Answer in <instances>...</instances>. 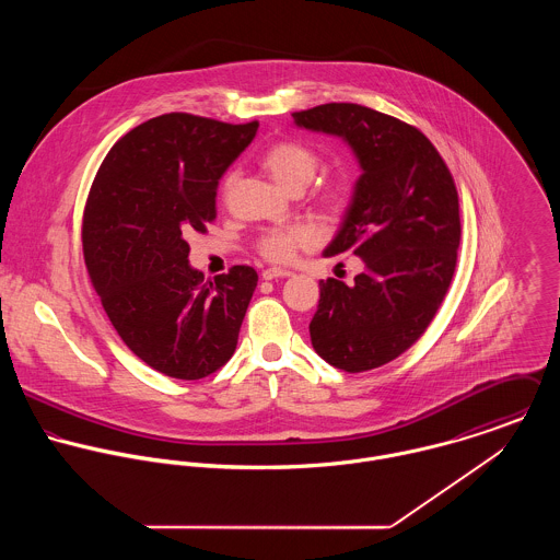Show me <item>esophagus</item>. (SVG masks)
<instances>
[{"label": "esophagus", "instance_id": "34e87169", "mask_svg": "<svg viewBox=\"0 0 560 560\" xmlns=\"http://www.w3.org/2000/svg\"><path fill=\"white\" fill-rule=\"evenodd\" d=\"M262 280H278V278H289V276H293L289 269H278V267H269V269H265L262 273Z\"/></svg>", "mask_w": 560, "mask_h": 560}]
</instances>
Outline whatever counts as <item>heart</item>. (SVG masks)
Returning <instances> with one entry per match:
<instances>
[{"label":"heart","instance_id":"b5f03b06","mask_svg":"<svg viewBox=\"0 0 560 560\" xmlns=\"http://www.w3.org/2000/svg\"><path fill=\"white\" fill-rule=\"evenodd\" d=\"M319 155L295 140H282L267 149L262 155V165L271 174V178L287 191L304 189L319 170ZM233 176H229L226 187H231ZM342 191L331 189L327 200L340 202ZM311 240V233L304 226H289V229H271L258 237V252L271 262H287L295 256V249Z\"/></svg>","mask_w":560,"mask_h":560}]
</instances>
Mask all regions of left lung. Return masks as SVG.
<instances>
[{"label": "left lung", "mask_w": 560, "mask_h": 560, "mask_svg": "<svg viewBox=\"0 0 560 560\" xmlns=\"http://www.w3.org/2000/svg\"><path fill=\"white\" fill-rule=\"evenodd\" d=\"M300 129L340 138L360 165L351 202L323 256L351 252V284L320 280L311 340L347 373L388 364L435 317L455 273L459 198L435 147L411 125L355 103L295 112Z\"/></svg>", "instance_id": "left-lung-1"}]
</instances>
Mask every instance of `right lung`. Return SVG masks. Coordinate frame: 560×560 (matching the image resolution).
<instances>
[{
	"label": "right lung",
	"mask_w": 560,
	"mask_h": 560,
	"mask_svg": "<svg viewBox=\"0 0 560 560\" xmlns=\"http://www.w3.org/2000/svg\"><path fill=\"white\" fill-rule=\"evenodd\" d=\"M258 122L163 114L122 136L101 163L83 211V256L122 342L174 380L224 366L256 289L237 265L205 282L189 265V231L215 220L218 185Z\"/></svg>",
	"instance_id": "right-lung-1"
}]
</instances>
